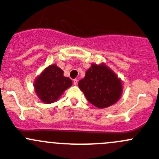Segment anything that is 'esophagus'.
I'll use <instances>...</instances> for the list:
<instances>
[{
  "mask_svg": "<svg viewBox=\"0 0 159 159\" xmlns=\"http://www.w3.org/2000/svg\"><path fill=\"white\" fill-rule=\"evenodd\" d=\"M73 83H74V84H75V85H76V84H78V79L73 80Z\"/></svg>",
  "mask_w": 159,
  "mask_h": 159,
  "instance_id": "esophagus-1",
  "label": "esophagus"
}]
</instances>
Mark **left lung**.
Wrapping results in <instances>:
<instances>
[{"mask_svg":"<svg viewBox=\"0 0 159 159\" xmlns=\"http://www.w3.org/2000/svg\"><path fill=\"white\" fill-rule=\"evenodd\" d=\"M78 86L90 103L101 109L115 104L122 93L121 79L105 63H93Z\"/></svg>","mask_w":159,"mask_h":159,"instance_id":"1","label":"left lung"}]
</instances>
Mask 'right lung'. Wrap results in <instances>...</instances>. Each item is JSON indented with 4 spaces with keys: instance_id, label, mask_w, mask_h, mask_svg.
I'll return each mask as SVG.
<instances>
[{
    "instance_id": "right-lung-1",
    "label": "right lung",
    "mask_w": 159,
    "mask_h": 159,
    "mask_svg": "<svg viewBox=\"0 0 159 159\" xmlns=\"http://www.w3.org/2000/svg\"><path fill=\"white\" fill-rule=\"evenodd\" d=\"M71 85L72 81L63 76V70L56 64L45 68L34 84L37 96L45 103L56 102Z\"/></svg>"
}]
</instances>
